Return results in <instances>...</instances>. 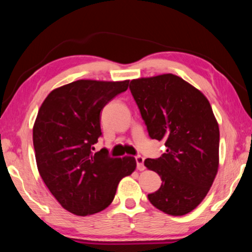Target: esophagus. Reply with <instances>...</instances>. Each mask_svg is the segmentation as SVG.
Here are the masks:
<instances>
[{
  "instance_id": "1",
  "label": "esophagus",
  "mask_w": 252,
  "mask_h": 252,
  "mask_svg": "<svg viewBox=\"0 0 252 252\" xmlns=\"http://www.w3.org/2000/svg\"><path fill=\"white\" fill-rule=\"evenodd\" d=\"M135 161H136V169H138L139 171H142V170H144V159L141 156H136Z\"/></svg>"
}]
</instances>
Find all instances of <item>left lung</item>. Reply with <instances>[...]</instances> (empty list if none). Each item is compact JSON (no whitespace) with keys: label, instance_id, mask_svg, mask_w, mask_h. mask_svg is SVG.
Wrapping results in <instances>:
<instances>
[{"label":"left lung","instance_id":"1","mask_svg":"<svg viewBox=\"0 0 252 252\" xmlns=\"http://www.w3.org/2000/svg\"><path fill=\"white\" fill-rule=\"evenodd\" d=\"M130 91L151 139L167 150L144 165L159 174V190L148 194L157 209L187 215L210 190L219 167V126L202 92L171 73L132 80Z\"/></svg>","mask_w":252,"mask_h":252}]
</instances>
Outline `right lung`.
<instances>
[{
	"label": "right lung",
	"instance_id": "right-lung-1",
	"mask_svg": "<svg viewBox=\"0 0 252 252\" xmlns=\"http://www.w3.org/2000/svg\"><path fill=\"white\" fill-rule=\"evenodd\" d=\"M129 80H78L45 97L33 126V146L42 180L61 206L76 216L104 210L119 182L134 171L133 157L111 158L94 144L102 132L100 113Z\"/></svg>",
	"mask_w": 252,
	"mask_h": 252
}]
</instances>
